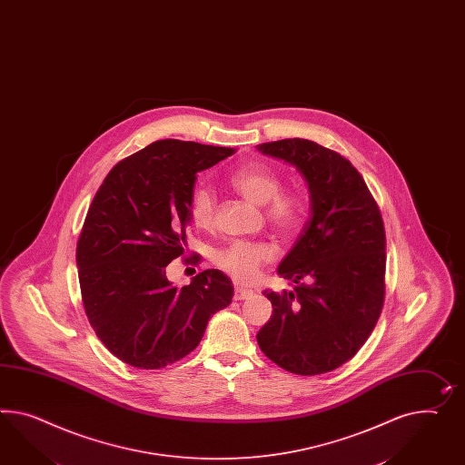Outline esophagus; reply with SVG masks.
I'll use <instances>...</instances> for the list:
<instances>
[{"instance_id": "obj_1", "label": "esophagus", "mask_w": 465, "mask_h": 465, "mask_svg": "<svg viewBox=\"0 0 465 465\" xmlns=\"http://www.w3.org/2000/svg\"><path fill=\"white\" fill-rule=\"evenodd\" d=\"M252 294H253V291H251V289L239 288V286H237L233 298H235V300H247V298H251Z\"/></svg>"}]
</instances>
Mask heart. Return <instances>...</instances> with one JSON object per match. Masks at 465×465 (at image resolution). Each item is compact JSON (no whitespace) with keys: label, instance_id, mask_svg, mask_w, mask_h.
Returning a JSON list of instances; mask_svg holds the SVG:
<instances>
[{"label":"heart","instance_id":"1","mask_svg":"<svg viewBox=\"0 0 465 465\" xmlns=\"http://www.w3.org/2000/svg\"><path fill=\"white\" fill-rule=\"evenodd\" d=\"M230 184L252 204L264 206L267 222L279 232L289 233L300 223L304 210L302 196L298 191L282 189L279 192L281 179L276 171L261 163L243 165L230 176ZM214 213L213 193L204 186L194 189L189 200V216L193 223L200 228H210L214 223ZM272 257L274 252L265 243L233 242L214 252L213 261L235 281L251 282Z\"/></svg>","mask_w":465,"mask_h":465}]
</instances>
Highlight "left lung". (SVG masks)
I'll return each instance as SVG.
<instances>
[{
  "mask_svg": "<svg viewBox=\"0 0 465 465\" xmlns=\"http://www.w3.org/2000/svg\"><path fill=\"white\" fill-rule=\"evenodd\" d=\"M257 149L298 169L312 204L300 239L277 267L294 288L264 291L274 312L257 343L292 374H325L359 351L382 310V216L359 171L337 152L304 138Z\"/></svg>",
  "mask_w": 465,
  "mask_h": 465,
  "instance_id": "obj_1",
  "label": "left lung"
}]
</instances>
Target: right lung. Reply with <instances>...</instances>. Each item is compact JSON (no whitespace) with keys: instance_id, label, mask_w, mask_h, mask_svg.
<instances>
[{"instance_id":"obj_1","label":"right lung","mask_w":465,"mask_h":465,"mask_svg":"<svg viewBox=\"0 0 465 465\" xmlns=\"http://www.w3.org/2000/svg\"><path fill=\"white\" fill-rule=\"evenodd\" d=\"M233 152L157 140L116 163L91 203L75 249L81 296L98 339L125 364H174L232 302L222 271L206 269L177 288L165 267L184 253L196 174Z\"/></svg>"}]
</instances>
